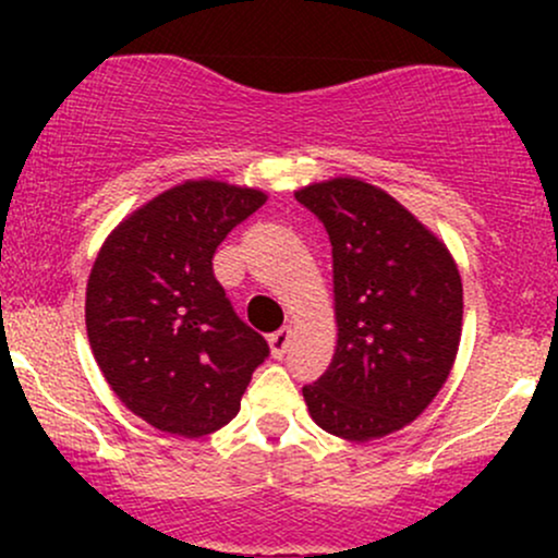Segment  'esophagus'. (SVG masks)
<instances>
[{
	"label": "esophagus",
	"mask_w": 558,
	"mask_h": 558,
	"mask_svg": "<svg viewBox=\"0 0 558 558\" xmlns=\"http://www.w3.org/2000/svg\"><path fill=\"white\" fill-rule=\"evenodd\" d=\"M291 338H293L291 325H286V328H280L278 332H272V336H270V349H272L275 360H283L288 345H291Z\"/></svg>",
	"instance_id": "1"
}]
</instances>
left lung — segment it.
I'll return each mask as SVG.
<instances>
[{
    "label": "left lung",
    "mask_w": 558,
    "mask_h": 558,
    "mask_svg": "<svg viewBox=\"0 0 558 558\" xmlns=\"http://www.w3.org/2000/svg\"><path fill=\"white\" fill-rule=\"evenodd\" d=\"M332 246L338 343L304 401L323 430L373 440L417 420L462 338V278L446 243L360 178L296 191Z\"/></svg>",
    "instance_id": "left-lung-1"
}]
</instances>
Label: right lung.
Returning a JSON list of instances; mask_svg holds the SVG:
<instances>
[{
	"label": "right lung",
	"mask_w": 558,
	"mask_h": 558,
	"mask_svg": "<svg viewBox=\"0 0 558 558\" xmlns=\"http://www.w3.org/2000/svg\"><path fill=\"white\" fill-rule=\"evenodd\" d=\"M265 202L257 189L185 181L125 217L99 248L86 286L88 343L118 399L157 430H220L270 354L213 270L217 246Z\"/></svg>",
	"instance_id": "obj_1"
}]
</instances>
